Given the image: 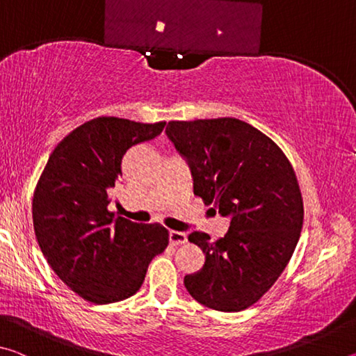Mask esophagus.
Instances as JSON below:
<instances>
[{"label": "esophagus", "mask_w": 356, "mask_h": 356, "mask_svg": "<svg viewBox=\"0 0 356 356\" xmlns=\"http://www.w3.org/2000/svg\"><path fill=\"white\" fill-rule=\"evenodd\" d=\"M170 242L172 245H182L186 242V234L180 231H170Z\"/></svg>", "instance_id": "34e87169"}]
</instances>
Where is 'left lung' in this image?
I'll return each mask as SVG.
<instances>
[{
	"mask_svg": "<svg viewBox=\"0 0 356 356\" xmlns=\"http://www.w3.org/2000/svg\"><path fill=\"white\" fill-rule=\"evenodd\" d=\"M166 135L191 168L206 206L231 216L225 237L191 232L206 262L184 284L197 303L237 312L257 303L291 261L303 197L291 161L261 130L236 118L171 120Z\"/></svg>",
	"mask_w": 356,
	"mask_h": 356,
	"instance_id": "obj_1",
	"label": "left lung"
}]
</instances>
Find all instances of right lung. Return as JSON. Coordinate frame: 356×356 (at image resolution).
Listing matches in <instances>:
<instances>
[{"mask_svg": "<svg viewBox=\"0 0 356 356\" xmlns=\"http://www.w3.org/2000/svg\"><path fill=\"white\" fill-rule=\"evenodd\" d=\"M166 122L113 116L88 120L53 150L33 196L35 240L59 280L95 305L135 295L152 259L170 243L168 229L108 210L127 150L152 140Z\"/></svg>", "mask_w": 356, "mask_h": 356, "instance_id": "obj_1", "label": "right lung"}]
</instances>
